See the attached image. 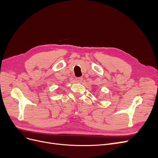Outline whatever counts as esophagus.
<instances>
[{
  "mask_svg": "<svg viewBox=\"0 0 158 158\" xmlns=\"http://www.w3.org/2000/svg\"><path fill=\"white\" fill-rule=\"evenodd\" d=\"M82 80H83V78H82V77H79V78H76V81L77 82H82Z\"/></svg>",
  "mask_w": 158,
  "mask_h": 158,
  "instance_id": "1",
  "label": "esophagus"
}]
</instances>
